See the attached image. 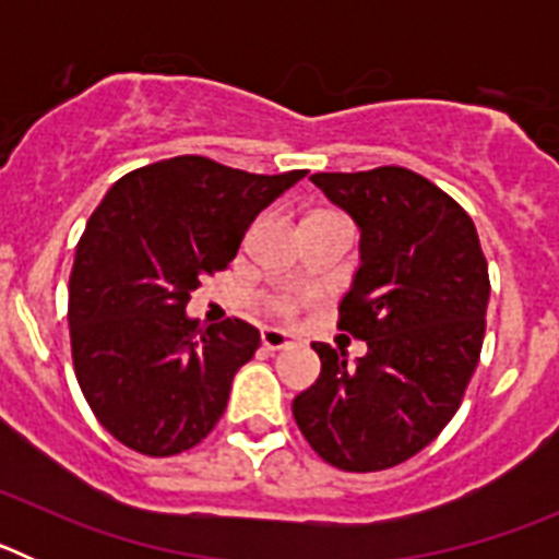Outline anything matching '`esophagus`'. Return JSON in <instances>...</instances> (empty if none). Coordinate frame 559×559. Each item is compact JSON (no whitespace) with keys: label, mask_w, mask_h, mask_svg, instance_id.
<instances>
[{"label":"esophagus","mask_w":559,"mask_h":559,"mask_svg":"<svg viewBox=\"0 0 559 559\" xmlns=\"http://www.w3.org/2000/svg\"><path fill=\"white\" fill-rule=\"evenodd\" d=\"M294 344H296V335L285 333V330H276V328L263 330V347L285 349V347H294Z\"/></svg>","instance_id":"1"}]
</instances>
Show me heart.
I'll return each instance as SVG.
<instances>
[{"label": "heart", "instance_id": "heart-1", "mask_svg": "<svg viewBox=\"0 0 559 559\" xmlns=\"http://www.w3.org/2000/svg\"><path fill=\"white\" fill-rule=\"evenodd\" d=\"M294 308H296V302L290 299V296H283V299H276V302H274L276 313H290Z\"/></svg>", "mask_w": 559, "mask_h": 559}]
</instances>
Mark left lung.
Masks as SVG:
<instances>
[{
	"label": "left lung",
	"mask_w": 559,
	"mask_h": 559,
	"mask_svg": "<svg viewBox=\"0 0 559 559\" xmlns=\"http://www.w3.org/2000/svg\"><path fill=\"white\" fill-rule=\"evenodd\" d=\"M360 231V265L338 305V328L367 341H316L322 374L294 397V419L328 464L386 471L431 445L476 372L490 274L471 215L406 167L313 173Z\"/></svg>",
	"instance_id": "left-lung-1"
}]
</instances>
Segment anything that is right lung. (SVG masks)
I'll return each mask as SVG.
<instances>
[{"label": "right lung", "instance_id": "1", "mask_svg": "<svg viewBox=\"0 0 559 559\" xmlns=\"http://www.w3.org/2000/svg\"><path fill=\"white\" fill-rule=\"evenodd\" d=\"M305 176L176 156L122 176L92 212L69 276V338L83 397L122 445L176 456L215 428L260 330L243 319L201 328L185 308Z\"/></svg>", "mask_w": 559, "mask_h": 559}]
</instances>
